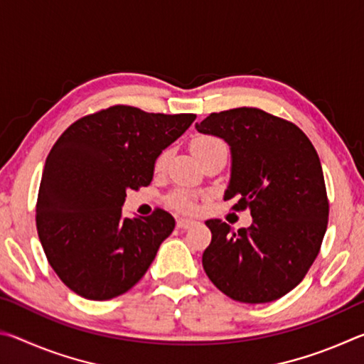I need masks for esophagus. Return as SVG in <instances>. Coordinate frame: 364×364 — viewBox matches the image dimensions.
I'll return each instance as SVG.
<instances>
[{
  "instance_id": "esophagus-1",
  "label": "esophagus",
  "mask_w": 364,
  "mask_h": 364,
  "mask_svg": "<svg viewBox=\"0 0 364 364\" xmlns=\"http://www.w3.org/2000/svg\"><path fill=\"white\" fill-rule=\"evenodd\" d=\"M196 225L194 220H186V218H181L176 221V226L180 228V230H189V228H193Z\"/></svg>"
}]
</instances>
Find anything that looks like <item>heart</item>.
<instances>
[{"label": "heart", "mask_w": 364, "mask_h": 364, "mask_svg": "<svg viewBox=\"0 0 364 364\" xmlns=\"http://www.w3.org/2000/svg\"><path fill=\"white\" fill-rule=\"evenodd\" d=\"M218 146H221L218 139L202 134V136H196L193 139V143H191V151H193L194 156L200 160L205 154H208ZM165 160H167V152H162L156 160V167L162 168L165 165ZM168 202L171 207L183 213H193L197 210V196L186 193V191H176V193L168 197Z\"/></svg>", "instance_id": "1"}]
</instances>
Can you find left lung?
Instances as JSON below:
<instances>
[{"mask_svg": "<svg viewBox=\"0 0 364 364\" xmlns=\"http://www.w3.org/2000/svg\"><path fill=\"white\" fill-rule=\"evenodd\" d=\"M197 132L231 147V180L225 200L249 208L254 223L232 231L207 220L212 242L202 255L208 278L244 304H267L305 278L321 249L329 202L316 149L292 122L262 109L213 112Z\"/></svg>", "mask_w": 364, "mask_h": 364, "instance_id": "left-lung-1", "label": "left lung"}]
</instances>
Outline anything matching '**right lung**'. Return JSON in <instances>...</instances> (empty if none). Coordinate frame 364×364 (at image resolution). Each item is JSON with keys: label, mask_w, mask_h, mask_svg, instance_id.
Masks as SVG:
<instances>
[{"label": "right lung", "mask_w": 364, "mask_h": 364, "mask_svg": "<svg viewBox=\"0 0 364 364\" xmlns=\"http://www.w3.org/2000/svg\"><path fill=\"white\" fill-rule=\"evenodd\" d=\"M196 120L194 114H149L112 106L82 117L46 159L36 230L64 284L88 300H109L136 284L175 228L157 208L123 218L128 189L152 181L154 164Z\"/></svg>", "instance_id": "right-lung-1"}]
</instances>
